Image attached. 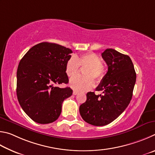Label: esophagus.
I'll use <instances>...</instances> for the list:
<instances>
[{
    "mask_svg": "<svg viewBox=\"0 0 155 155\" xmlns=\"http://www.w3.org/2000/svg\"><path fill=\"white\" fill-rule=\"evenodd\" d=\"M78 94V92L77 91H74L73 92V94H74V95H76V94Z\"/></svg>",
    "mask_w": 155,
    "mask_h": 155,
    "instance_id": "esophagus-1",
    "label": "esophagus"
}]
</instances>
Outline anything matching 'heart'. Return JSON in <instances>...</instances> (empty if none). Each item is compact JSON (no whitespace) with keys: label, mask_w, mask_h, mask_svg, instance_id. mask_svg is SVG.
<instances>
[{"label":"heart","mask_w":155,"mask_h":155,"mask_svg":"<svg viewBox=\"0 0 155 155\" xmlns=\"http://www.w3.org/2000/svg\"><path fill=\"white\" fill-rule=\"evenodd\" d=\"M84 68V77H75L70 81V86L73 90L85 92L93 88L94 81L99 82L105 75V67L101 59L94 53L84 54L80 56H72L68 59L65 66V72L68 77L72 78L79 71V67Z\"/></svg>","instance_id":"1"}]
</instances>
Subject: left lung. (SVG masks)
Wrapping results in <instances>:
<instances>
[{"mask_svg":"<svg viewBox=\"0 0 155 155\" xmlns=\"http://www.w3.org/2000/svg\"><path fill=\"white\" fill-rule=\"evenodd\" d=\"M108 66L96 91L86 94V101L80 106V113L88 124L104 126L117 118L131 101L136 81V73L130 57L114 49H107L101 54Z\"/></svg>","mask_w":155,"mask_h":155,"instance_id":"obj_1","label":"left lung"}]
</instances>
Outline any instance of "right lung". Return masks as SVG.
Instances as JSON below:
<instances>
[{
    "label": "right lung",
    "instance_id": "add662e5",
    "mask_svg": "<svg viewBox=\"0 0 155 155\" xmlns=\"http://www.w3.org/2000/svg\"><path fill=\"white\" fill-rule=\"evenodd\" d=\"M71 53L64 46L43 42L30 49L19 63L16 88L19 104L37 123L56 120L62 102L72 95L71 88L55 86L69 82L65 66Z\"/></svg>",
    "mask_w": 155,
    "mask_h": 155
}]
</instances>
